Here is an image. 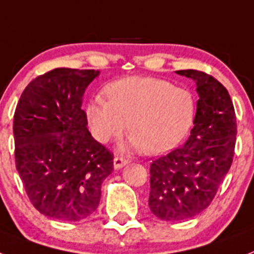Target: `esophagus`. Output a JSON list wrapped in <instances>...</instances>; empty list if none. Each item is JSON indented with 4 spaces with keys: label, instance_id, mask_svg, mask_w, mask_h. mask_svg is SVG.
<instances>
[{
    "label": "esophagus",
    "instance_id": "esophagus-1",
    "mask_svg": "<svg viewBox=\"0 0 254 254\" xmlns=\"http://www.w3.org/2000/svg\"><path fill=\"white\" fill-rule=\"evenodd\" d=\"M127 164V159H123V157H119V156H116L114 159V168H115V169H121V168L125 167Z\"/></svg>",
    "mask_w": 254,
    "mask_h": 254
}]
</instances>
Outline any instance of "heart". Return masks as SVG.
<instances>
[{
	"mask_svg": "<svg viewBox=\"0 0 254 254\" xmlns=\"http://www.w3.org/2000/svg\"><path fill=\"white\" fill-rule=\"evenodd\" d=\"M106 94L108 101L97 97L86 107L91 133L103 143L119 137L127 123V144L160 155L174 148L192 127L195 97L169 81L131 76L111 82Z\"/></svg>",
	"mask_w": 254,
	"mask_h": 254,
	"instance_id": "heart-1",
	"label": "heart"
}]
</instances>
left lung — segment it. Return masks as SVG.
Returning <instances> with one entry per match:
<instances>
[{
	"mask_svg": "<svg viewBox=\"0 0 254 254\" xmlns=\"http://www.w3.org/2000/svg\"><path fill=\"white\" fill-rule=\"evenodd\" d=\"M195 81L199 95L189 139L150 168L151 212L163 221L192 218L206 209L229 172L236 140V117L229 91L195 69L176 71Z\"/></svg>",
	"mask_w": 254,
	"mask_h": 254,
	"instance_id": "1",
	"label": "left lung"
}]
</instances>
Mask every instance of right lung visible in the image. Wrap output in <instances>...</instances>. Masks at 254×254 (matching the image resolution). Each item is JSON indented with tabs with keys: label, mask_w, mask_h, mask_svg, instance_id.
<instances>
[{
	"label": "right lung",
	"mask_w": 254,
	"mask_h": 254,
	"mask_svg": "<svg viewBox=\"0 0 254 254\" xmlns=\"http://www.w3.org/2000/svg\"><path fill=\"white\" fill-rule=\"evenodd\" d=\"M101 72L55 68L31 81L14 115L15 164L31 203L50 218L76 222L101 201L114 155L91 137L81 108Z\"/></svg>",
	"instance_id": "right-lung-1"
}]
</instances>
